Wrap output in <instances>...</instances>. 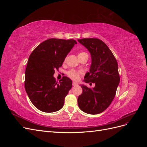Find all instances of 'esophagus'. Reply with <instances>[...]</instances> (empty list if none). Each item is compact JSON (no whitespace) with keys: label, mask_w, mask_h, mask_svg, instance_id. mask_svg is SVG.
Returning a JSON list of instances; mask_svg holds the SVG:
<instances>
[{"label":"esophagus","mask_w":147,"mask_h":147,"mask_svg":"<svg viewBox=\"0 0 147 147\" xmlns=\"http://www.w3.org/2000/svg\"><path fill=\"white\" fill-rule=\"evenodd\" d=\"M78 83H77V82H73V83H72V85L74 86H77L78 85Z\"/></svg>","instance_id":"esophagus-1"}]
</instances>
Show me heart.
I'll list each match as a JSON object with an SVG mask.
<instances>
[{
  "label": "heart",
  "mask_w": 147,
  "mask_h": 147,
  "mask_svg": "<svg viewBox=\"0 0 147 147\" xmlns=\"http://www.w3.org/2000/svg\"><path fill=\"white\" fill-rule=\"evenodd\" d=\"M84 54H86V53L84 52H80L78 55V57L82 56ZM67 74L68 77H70V78H72V80H78V78L80 77V73L79 72H77V71L75 70H70L68 71Z\"/></svg>",
  "instance_id": "1"
}]
</instances>
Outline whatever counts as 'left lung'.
Segmentation results:
<instances>
[{
	"mask_svg": "<svg viewBox=\"0 0 147 147\" xmlns=\"http://www.w3.org/2000/svg\"><path fill=\"white\" fill-rule=\"evenodd\" d=\"M78 41L88 49L91 56L90 72L86 74L84 82L95 83L92 88L81 85L83 92L78 97V105L86 113L99 114L107 109L116 94L119 82L118 63L101 40L86 38Z\"/></svg>",
	"mask_w": 147,
	"mask_h": 147,
	"instance_id": "8db88e82",
	"label": "left lung"
}]
</instances>
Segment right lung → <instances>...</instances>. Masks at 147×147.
I'll return each instance as SVG.
<instances>
[{
  "label": "right lung",
  "instance_id": "right-lung-1",
  "mask_svg": "<svg viewBox=\"0 0 147 147\" xmlns=\"http://www.w3.org/2000/svg\"><path fill=\"white\" fill-rule=\"evenodd\" d=\"M75 44L77 42L74 39L50 38L29 56L25 71V90L33 105L42 112H55L63 108L72 82L63 77L57 83L53 75Z\"/></svg>",
  "mask_w": 147,
  "mask_h": 147
}]
</instances>
